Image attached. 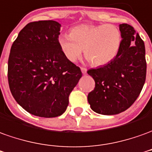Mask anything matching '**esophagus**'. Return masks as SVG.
Masks as SVG:
<instances>
[{
  "label": "esophagus",
  "mask_w": 152,
  "mask_h": 152,
  "mask_svg": "<svg viewBox=\"0 0 152 152\" xmlns=\"http://www.w3.org/2000/svg\"><path fill=\"white\" fill-rule=\"evenodd\" d=\"M80 70H81V72L83 74H86L87 72V69L86 67H80Z\"/></svg>",
  "instance_id": "esophagus-1"
}]
</instances>
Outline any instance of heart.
<instances>
[{"mask_svg":"<svg viewBox=\"0 0 152 152\" xmlns=\"http://www.w3.org/2000/svg\"><path fill=\"white\" fill-rule=\"evenodd\" d=\"M58 45L65 58L76 62L85 49V56L92 65L103 66L111 61L121 44V32L113 24H82L71 34L58 36Z\"/></svg>","mask_w":152,"mask_h":152,"instance_id":"1","label":"heart"}]
</instances>
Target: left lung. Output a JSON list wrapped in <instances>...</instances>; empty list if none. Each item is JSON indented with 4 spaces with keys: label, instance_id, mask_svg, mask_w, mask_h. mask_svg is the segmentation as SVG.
I'll return each mask as SVG.
<instances>
[{
    "label": "left lung",
    "instance_id": "left-lung-1",
    "mask_svg": "<svg viewBox=\"0 0 152 152\" xmlns=\"http://www.w3.org/2000/svg\"><path fill=\"white\" fill-rule=\"evenodd\" d=\"M121 44L112 61L87 73L95 87L88 94L92 110L104 115L118 114L136 101L145 84L146 61L145 44L134 28L119 25Z\"/></svg>",
    "mask_w": 152,
    "mask_h": 152
}]
</instances>
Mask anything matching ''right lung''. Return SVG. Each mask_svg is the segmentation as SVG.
Instances as JSON below:
<instances>
[{"label": "right lung", "mask_w": 152, "mask_h": 152, "mask_svg": "<svg viewBox=\"0 0 152 152\" xmlns=\"http://www.w3.org/2000/svg\"><path fill=\"white\" fill-rule=\"evenodd\" d=\"M61 24L54 20L28 23L10 48L8 82L15 99L35 116L61 115L69 95L82 76L58 45Z\"/></svg>", "instance_id": "add662e5"}]
</instances>
